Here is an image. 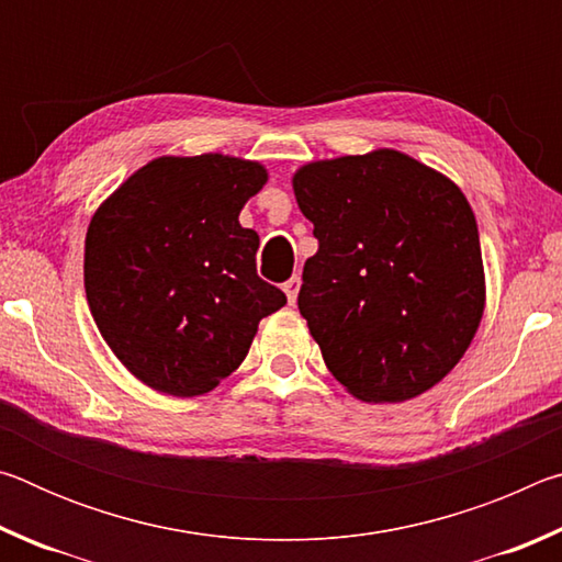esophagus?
I'll return each mask as SVG.
<instances>
[{
    "instance_id": "1",
    "label": "esophagus",
    "mask_w": 562,
    "mask_h": 562,
    "mask_svg": "<svg viewBox=\"0 0 562 562\" xmlns=\"http://www.w3.org/2000/svg\"><path fill=\"white\" fill-rule=\"evenodd\" d=\"M300 278H297V274H294V278H290L288 282H284V294H288V302L290 304H294V302H297V294H300Z\"/></svg>"
}]
</instances>
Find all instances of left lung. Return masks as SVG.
<instances>
[{
  "label": "left lung",
  "mask_w": 562,
  "mask_h": 562,
  "mask_svg": "<svg viewBox=\"0 0 562 562\" xmlns=\"http://www.w3.org/2000/svg\"><path fill=\"white\" fill-rule=\"evenodd\" d=\"M319 250L297 297L325 364L361 402H406L459 364L483 317L479 225L449 178L379 148L292 178Z\"/></svg>",
  "instance_id": "left-lung-1"
}]
</instances>
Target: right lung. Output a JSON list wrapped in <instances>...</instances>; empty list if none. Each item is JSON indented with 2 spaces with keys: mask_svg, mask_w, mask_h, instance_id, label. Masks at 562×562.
Wrapping results in <instances>:
<instances>
[{
  "mask_svg": "<svg viewBox=\"0 0 562 562\" xmlns=\"http://www.w3.org/2000/svg\"><path fill=\"white\" fill-rule=\"evenodd\" d=\"M265 180L252 160L164 156L91 217L83 288L93 322L156 392H211L243 364L260 319L288 302L258 278L260 237L237 221Z\"/></svg>",
  "mask_w": 562,
  "mask_h": 562,
  "instance_id": "obj_1",
  "label": "right lung"
}]
</instances>
